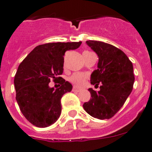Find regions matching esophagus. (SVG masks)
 Masks as SVG:
<instances>
[{
    "label": "esophagus",
    "instance_id": "obj_1",
    "mask_svg": "<svg viewBox=\"0 0 152 152\" xmlns=\"http://www.w3.org/2000/svg\"><path fill=\"white\" fill-rule=\"evenodd\" d=\"M73 91H76V92H79V91H81V89H80V88H76V87H73Z\"/></svg>",
    "mask_w": 152,
    "mask_h": 152
}]
</instances>
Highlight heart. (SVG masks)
<instances>
[{
  "instance_id": "heart-1",
  "label": "heart",
  "mask_w": 152,
  "mask_h": 152,
  "mask_svg": "<svg viewBox=\"0 0 152 152\" xmlns=\"http://www.w3.org/2000/svg\"><path fill=\"white\" fill-rule=\"evenodd\" d=\"M89 52L88 50H86L83 53ZM86 79H87V76L86 75L83 74V73H73L70 77L69 78V80L70 83H72L73 84H74L76 86H82L85 84Z\"/></svg>"
}]
</instances>
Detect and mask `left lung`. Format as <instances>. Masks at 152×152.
Masks as SVG:
<instances>
[{
	"instance_id": "8db88e82",
	"label": "left lung",
	"mask_w": 152,
	"mask_h": 152,
	"mask_svg": "<svg viewBox=\"0 0 152 152\" xmlns=\"http://www.w3.org/2000/svg\"><path fill=\"white\" fill-rule=\"evenodd\" d=\"M86 44L98 56V69L91 73V84H100V91L88 88L91 98L83 104V108L95 118L110 119L132 91L135 81L132 64L124 52L112 45L92 40Z\"/></svg>"
}]
</instances>
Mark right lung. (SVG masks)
<instances>
[{
    "instance_id": "1",
    "label": "right lung",
    "mask_w": 152,
    "mask_h": 152,
    "mask_svg": "<svg viewBox=\"0 0 152 152\" xmlns=\"http://www.w3.org/2000/svg\"><path fill=\"white\" fill-rule=\"evenodd\" d=\"M79 42H53L35 47L22 61L14 77L16 99L23 116L32 125L45 128L54 124L61 113V100L73 86L61 77L64 54L75 50ZM50 80L61 86L49 87Z\"/></svg>"
}]
</instances>
